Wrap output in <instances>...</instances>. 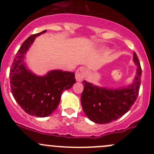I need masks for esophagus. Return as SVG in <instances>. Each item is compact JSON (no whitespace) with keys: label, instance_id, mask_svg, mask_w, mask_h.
Returning <instances> with one entry per match:
<instances>
[{"label":"esophagus","instance_id":"34e87169","mask_svg":"<svg viewBox=\"0 0 154 154\" xmlns=\"http://www.w3.org/2000/svg\"><path fill=\"white\" fill-rule=\"evenodd\" d=\"M86 74V69H85L83 67H80L76 71V74H75V77L77 81L80 82L83 80V78L85 77Z\"/></svg>","mask_w":154,"mask_h":154}]
</instances>
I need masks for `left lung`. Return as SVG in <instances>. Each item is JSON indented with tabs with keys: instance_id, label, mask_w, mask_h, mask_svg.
I'll return each mask as SVG.
<instances>
[{
	"instance_id": "1",
	"label": "left lung",
	"mask_w": 154,
	"mask_h": 154,
	"mask_svg": "<svg viewBox=\"0 0 154 154\" xmlns=\"http://www.w3.org/2000/svg\"><path fill=\"white\" fill-rule=\"evenodd\" d=\"M133 60L137 66L133 84L126 88L109 89L83 81L81 104L85 114L91 122L107 124L120 119L130 110L137 99L142 77V68L136 53Z\"/></svg>"
}]
</instances>
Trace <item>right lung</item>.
Here are the masks:
<instances>
[{
	"label": "right lung",
	"mask_w": 154,
	"mask_h": 154,
	"mask_svg": "<svg viewBox=\"0 0 154 154\" xmlns=\"http://www.w3.org/2000/svg\"><path fill=\"white\" fill-rule=\"evenodd\" d=\"M46 30L29 36L17 52L10 68L11 91L14 98L27 114L47 117L58 106L64 90L76 83L74 72L54 70L38 77L27 69L24 57L35 38Z\"/></svg>",
	"instance_id": "add662e5"
}]
</instances>
